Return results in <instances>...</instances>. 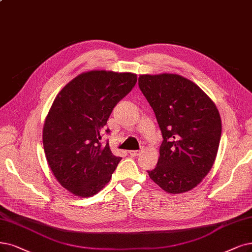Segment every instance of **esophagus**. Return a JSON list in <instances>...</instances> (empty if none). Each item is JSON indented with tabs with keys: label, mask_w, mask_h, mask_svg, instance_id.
Segmentation results:
<instances>
[{
	"label": "esophagus",
	"mask_w": 252,
	"mask_h": 252,
	"mask_svg": "<svg viewBox=\"0 0 252 252\" xmlns=\"http://www.w3.org/2000/svg\"><path fill=\"white\" fill-rule=\"evenodd\" d=\"M128 154L131 155L132 157H137V156L140 155V151H129Z\"/></svg>",
	"instance_id": "esophagus-1"
}]
</instances>
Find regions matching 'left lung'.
<instances>
[{"label":"left lung","mask_w":252,"mask_h":252,"mask_svg":"<svg viewBox=\"0 0 252 252\" xmlns=\"http://www.w3.org/2000/svg\"><path fill=\"white\" fill-rule=\"evenodd\" d=\"M138 81L163 136L159 161L148 175L167 193L188 192L215 162L221 138L218 109L196 84L180 74H141Z\"/></svg>","instance_id":"left-lung-1"}]
</instances>
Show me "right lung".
<instances>
[{"label": "right lung", "mask_w": 252, "mask_h": 252, "mask_svg": "<svg viewBox=\"0 0 252 252\" xmlns=\"http://www.w3.org/2000/svg\"><path fill=\"white\" fill-rule=\"evenodd\" d=\"M137 74L91 70L71 80L45 118L42 141L50 168L63 188L89 197L110 182L121 158L100 143L117 102L133 89Z\"/></svg>", "instance_id": "obj_1"}]
</instances>
